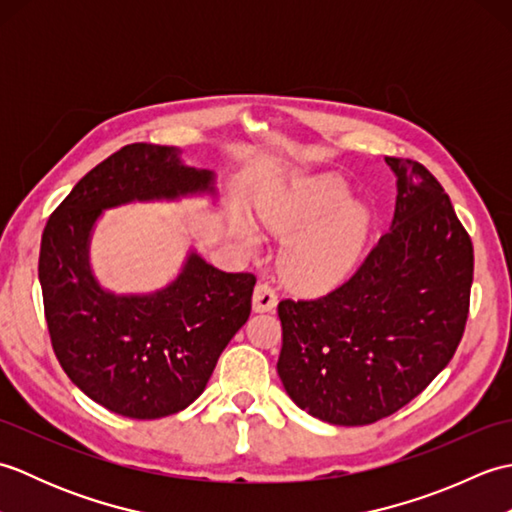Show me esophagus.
Returning a JSON list of instances; mask_svg holds the SVG:
<instances>
[{
	"label": "esophagus",
	"instance_id": "esophagus-1",
	"mask_svg": "<svg viewBox=\"0 0 512 512\" xmlns=\"http://www.w3.org/2000/svg\"><path fill=\"white\" fill-rule=\"evenodd\" d=\"M277 308V292L268 284H257L253 292V310L255 312H273Z\"/></svg>",
	"mask_w": 512,
	"mask_h": 512
}]
</instances>
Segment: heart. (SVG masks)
<instances>
[{"instance_id":"obj_1","label":"heart","mask_w":512,"mask_h":512,"mask_svg":"<svg viewBox=\"0 0 512 512\" xmlns=\"http://www.w3.org/2000/svg\"><path fill=\"white\" fill-rule=\"evenodd\" d=\"M350 187L334 176L297 184L262 211V224L277 237H288L281 270L290 284L306 290L334 286L356 266L367 244L372 217L361 202L350 200ZM235 237L257 250L259 233L248 217L233 222Z\"/></svg>"}]
</instances>
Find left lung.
<instances>
[{
	"label": "left lung",
	"instance_id": "left-lung-1",
	"mask_svg": "<svg viewBox=\"0 0 512 512\" xmlns=\"http://www.w3.org/2000/svg\"><path fill=\"white\" fill-rule=\"evenodd\" d=\"M396 176L389 231L330 295L279 303L277 372L310 416L341 427L391 416L449 365L473 284V244L449 195L420 162Z\"/></svg>",
	"mask_w": 512,
	"mask_h": 512
}]
</instances>
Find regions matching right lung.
<instances>
[{
    "label": "right lung",
    "instance_id": "obj_1",
    "mask_svg": "<svg viewBox=\"0 0 512 512\" xmlns=\"http://www.w3.org/2000/svg\"><path fill=\"white\" fill-rule=\"evenodd\" d=\"M187 198L215 202V173L187 165L178 147L136 143L76 182L43 228L39 284L54 354L85 396L118 416L187 409L248 321L257 279L224 273L193 246L151 292H114L94 275L92 235L105 211Z\"/></svg>",
    "mask_w": 512,
    "mask_h": 512
}]
</instances>
